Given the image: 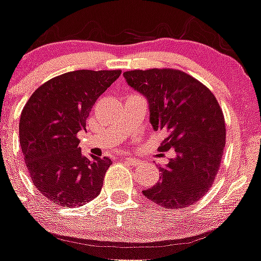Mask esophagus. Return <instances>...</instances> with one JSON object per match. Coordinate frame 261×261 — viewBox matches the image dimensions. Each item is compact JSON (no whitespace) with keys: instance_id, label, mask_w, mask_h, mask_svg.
Segmentation results:
<instances>
[{"instance_id":"esophagus-1","label":"esophagus","mask_w":261,"mask_h":261,"mask_svg":"<svg viewBox=\"0 0 261 261\" xmlns=\"http://www.w3.org/2000/svg\"><path fill=\"white\" fill-rule=\"evenodd\" d=\"M123 160L127 163H130V164H133V165H139L141 163V160L136 159V158H134V156H125L123 158Z\"/></svg>"}]
</instances>
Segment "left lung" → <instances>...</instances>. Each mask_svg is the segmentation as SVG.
I'll return each instance as SVG.
<instances>
[{
  "instance_id": "8db88e82",
  "label": "left lung",
  "mask_w": 261,
  "mask_h": 261,
  "mask_svg": "<svg viewBox=\"0 0 261 261\" xmlns=\"http://www.w3.org/2000/svg\"><path fill=\"white\" fill-rule=\"evenodd\" d=\"M123 77L149 101L154 130L167 133L159 151H175L167 167L159 168V181L143 194L165 208L191 206L212 187L226 144L225 117L215 94L173 68L128 70Z\"/></svg>"
}]
</instances>
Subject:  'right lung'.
I'll use <instances>...</instances> for the list:
<instances>
[{"label":"right lung","instance_id":"add662e5","mask_svg":"<svg viewBox=\"0 0 261 261\" xmlns=\"http://www.w3.org/2000/svg\"><path fill=\"white\" fill-rule=\"evenodd\" d=\"M121 70H75L41 84L23 106L20 145L31 181L53 204L80 207L101 193L109 158L86 156L78 133Z\"/></svg>","mask_w":261,"mask_h":261}]
</instances>
